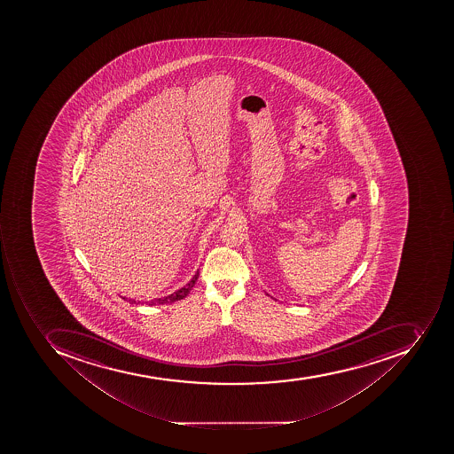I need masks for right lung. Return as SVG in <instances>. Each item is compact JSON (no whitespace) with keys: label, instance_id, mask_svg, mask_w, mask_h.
Instances as JSON below:
<instances>
[{"label":"right lung","instance_id":"obj_1","mask_svg":"<svg viewBox=\"0 0 454 454\" xmlns=\"http://www.w3.org/2000/svg\"><path fill=\"white\" fill-rule=\"evenodd\" d=\"M197 278H199V271L194 274L192 281H189V284H186V286H183V288L177 289L176 293L170 294V295L163 296V298H156V300L150 301V302H147V305L173 304V302H176V301H180L183 300V298H186V296L189 295L190 291H192V288H193L194 284H196ZM129 302H130V304H136V301L133 300H129Z\"/></svg>","mask_w":454,"mask_h":454}]
</instances>
